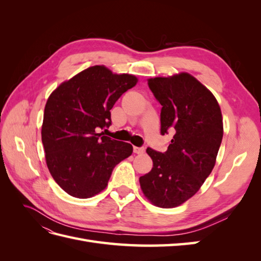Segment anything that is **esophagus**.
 Masks as SVG:
<instances>
[{
    "label": "esophagus",
    "instance_id": "1",
    "mask_svg": "<svg viewBox=\"0 0 261 261\" xmlns=\"http://www.w3.org/2000/svg\"><path fill=\"white\" fill-rule=\"evenodd\" d=\"M134 152L137 154H143L145 152V148H139V147H134Z\"/></svg>",
    "mask_w": 261,
    "mask_h": 261
}]
</instances>
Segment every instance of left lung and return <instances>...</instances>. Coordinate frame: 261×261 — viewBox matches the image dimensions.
Segmentation results:
<instances>
[{"instance_id":"1","label":"left lung","mask_w":261,"mask_h":261,"mask_svg":"<svg viewBox=\"0 0 261 261\" xmlns=\"http://www.w3.org/2000/svg\"><path fill=\"white\" fill-rule=\"evenodd\" d=\"M162 106L161 134L174 133L164 153L147 148L152 169L139 177L146 198L174 208L199 191L215 168L223 137V118L213 93L188 73L148 80Z\"/></svg>"}]
</instances>
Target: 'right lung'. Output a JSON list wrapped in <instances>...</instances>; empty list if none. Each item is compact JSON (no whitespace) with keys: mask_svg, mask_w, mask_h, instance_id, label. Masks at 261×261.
<instances>
[{"mask_svg":"<svg viewBox=\"0 0 261 261\" xmlns=\"http://www.w3.org/2000/svg\"><path fill=\"white\" fill-rule=\"evenodd\" d=\"M138 78L105 65L86 68L53 90L45 103L41 138L53 179L68 195L91 198L108 186L133 146L99 134L111 125V110Z\"/></svg>","mask_w":261,"mask_h":261,"instance_id":"obj_1","label":"right lung"}]
</instances>
